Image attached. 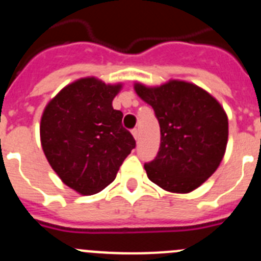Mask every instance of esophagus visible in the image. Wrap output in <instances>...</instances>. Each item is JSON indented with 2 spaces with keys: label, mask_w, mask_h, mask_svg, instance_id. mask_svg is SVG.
<instances>
[{
  "label": "esophagus",
  "mask_w": 261,
  "mask_h": 261,
  "mask_svg": "<svg viewBox=\"0 0 261 261\" xmlns=\"http://www.w3.org/2000/svg\"><path fill=\"white\" fill-rule=\"evenodd\" d=\"M131 133H133V135H134V138H135V140H139V138H140V134H139L138 128H134V130L131 131Z\"/></svg>",
  "instance_id": "esophagus-1"
}]
</instances>
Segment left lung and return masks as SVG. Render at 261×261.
Masks as SVG:
<instances>
[{
    "label": "left lung",
    "instance_id": "obj_1",
    "mask_svg": "<svg viewBox=\"0 0 261 261\" xmlns=\"http://www.w3.org/2000/svg\"><path fill=\"white\" fill-rule=\"evenodd\" d=\"M153 107L161 127L155 158L144 164L148 178L169 192L198 189L216 172L228 140V118L208 92L191 83L171 80L161 87L135 84Z\"/></svg>",
    "mask_w": 261,
    "mask_h": 261
}]
</instances>
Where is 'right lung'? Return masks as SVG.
Segmentation results:
<instances>
[{"mask_svg":"<svg viewBox=\"0 0 261 261\" xmlns=\"http://www.w3.org/2000/svg\"><path fill=\"white\" fill-rule=\"evenodd\" d=\"M122 85L84 77L63 88L40 120V141L53 171L82 195L102 191L135 148L112 100Z\"/></svg>","mask_w":261,"mask_h":261,"instance_id":"right-lung-1","label":"right lung"}]
</instances>
